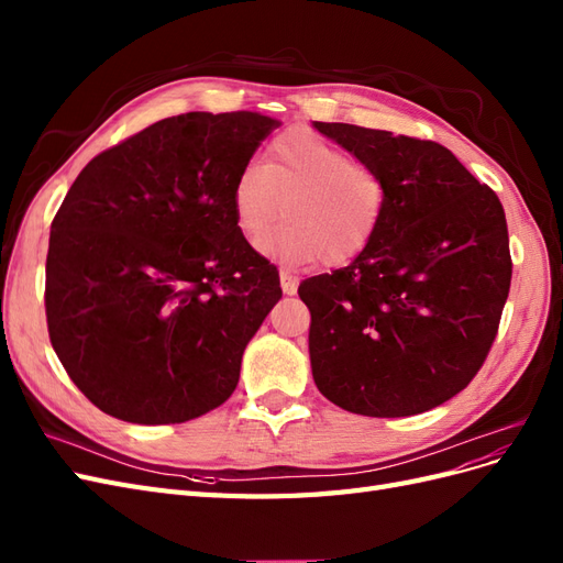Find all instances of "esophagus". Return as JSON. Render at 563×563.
Instances as JSON below:
<instances>
[{
	"mask_svg": "<svg viewBox=\"0 0 563 563\" xmlns=\"http://www.w3.org/2000/svg\"><path fill=\"white\" fill-rule=\"evenodd\" d=\"M279 282H282V291H284L286 296H294V294L298 291V277H294L291 272L282 269V272H279Z\"/></svg>",
	"mask_w": 563,
	"mask_h": 563,
	"instance_id": "obj_1",
	"label": "esophagus"
}]
</instances>
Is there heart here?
<instances>
[{
  "mask_svg": "<svg viewBox=\"0 0 563 563\" xmlns=\"http://www.w3.org/2000/svg\"><path fill=\"white\" fill-rule=\"evenodd\" d=\"M286 203L288 223L261 242L282 263L345 265L378 234L387 185L368 164L310 131H286L267 159L246 162L232 183V209L251 242L272 228Z\"/></svg>",
  "mask_w": 563,
  "mask_h": 563,
  "instance_id": "heart-1",
  "label": "heart"
}]
</instances>
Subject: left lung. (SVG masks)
Returning <instances> with one entry per match:
<instances>
[{"label":"left lung","instance_id":"8db88e82","mask_svg":"<svg viewBox=\"0 0 563 563\" xmlns=\"http://www.w3.org/2000/svg\"><path fill=\"white\" fill-rule=\"evenodd\" d=\"M314 129L383 176L378 234L333 275L305 279L319 391L345 411L404 418L449 401L482 368L512 282L505 211L432 141L354 124Z\"/></svg>","mask_w":563,"mask_h":563}]
</instances>
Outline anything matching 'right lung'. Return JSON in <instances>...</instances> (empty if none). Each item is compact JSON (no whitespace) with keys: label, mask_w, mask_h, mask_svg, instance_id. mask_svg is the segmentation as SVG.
Wrapping results in <instances>:
<instances>
[{"label":"right lung","mask_w":563,"mask_h":563,"mask_svg":"<svg viewBox=\"0 0 563 563\" xmlns=\"http://www.w3.org/2000/svg\"><path fill=\"white\" fill-rule=\"evenodd\" d=\"M277 126L258 112L168 117L100 152L67 190L48 236V338L103 413L185 422L240 383L282 288L236 225L232 183Z\"/></svg>","instance_id":"1"}]
</instances>
